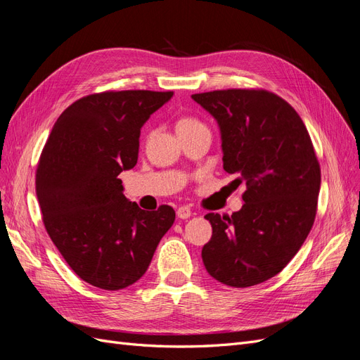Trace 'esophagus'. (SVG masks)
Wrapping results in <instances>:
<instances>
[{
    "mask_svg": "<svg viewBox=\"0 0 360 360\" xmlns=\"http://www.w3.org/2000/svg\"><path fill=\"white\" fill-rule=\"evenodd\" d=\"M191 214H192V212H191L189 207H186V205L179 207L177 217H180V219H188V217H191Z\"/></svg>",
    "mask_w": 360,
    "mask_h": 360,
    "instance_id": "obj_1",
    "label": "esophagus"
}]
</instances>
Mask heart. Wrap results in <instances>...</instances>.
Returning a JSON list of instances; mask_svg holds the SVG:
<instances>
[{
	"instance_id": "heart-1",
	"label": "heart",
	"mask_w": 360,
	"mask_h": 360,
	"mask_svg": "<svg viewBox=\"0 0 360 360\" xmlns=\"http://www.w3.org/2000/svg\"><path fill=\"white\" fill-rule=\"evenodd\" d=\"M197 124H200V123L195 118H192V117H181V118H179V122H177V132H179V130L191 129V127L197 126Z\"/></svg>"
}]
</instances>
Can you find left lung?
<instances>
[{
    "mask_svg": "<svg viewBox=\"0 0 360 360\" xmlns=\"http://www.w3.org/2000/svg\"><path fill=\"white\" fill-rule=\"evenodd\" d=\"M221 127L224 169L245 181L242 210L207 213L202 248L210 276L245 288L278 275L307 240L317 214L320 163L294 108L261 89L192 94Z\"/></svg>",
    "mask_w": 360,
    "mask_h": 360,
    "instance_id": "8db88e82",
    "label": "left lung"
}]
</instances>
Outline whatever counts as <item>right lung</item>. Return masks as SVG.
<instances>
[{
    "label": "right lung",
    "instance_id": "1",
    "mask_svg": "<svg viewBox=\"0 0 360 360\" xmlns=\"http://www.w3.org/2000/svg\"><path fill=\"white\" fill-rule=\"evenodd\" d=\"M172 94L124 90L81 97L58 117L41 150L36 193L43 224L69 267L97 288L135 284L176 219L171 205L141 210L118 179L136 165L141 127Z\"/></svg>",
    "mask_w": 360,
    "mask_h": 360
}]
</instances>
